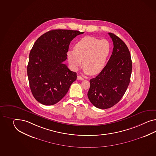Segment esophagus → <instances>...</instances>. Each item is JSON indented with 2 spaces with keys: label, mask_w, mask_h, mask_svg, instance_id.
<instances>
[{
  "label": "esophagus",
  "mask_w": 156,
  "mask_h": 156,
  "mask_svg": "<svg viewBox=\"0 0 156 156\" xmlns=\"http://www.w3.org/2000/svg\"><path fill=\"white\" fill-rule=\"evenodd\" d=\"M77 80H84V78L83 77L79 76H77Z\"/></svg>",
  "instance_id": "obj_1"
}]
</instances>
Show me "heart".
<instances>
[{"label": "heart", "instance_id": "heart-1", "mask_svg": "<svg viewBox=\"0 0 156 156\" xmlns=\"http://www.w3.org/2000/svg\"><path fill=\"white\" fill-rule=\"evenodd\" d=\"M69 51L67 56L70 67L76 70L82 64L86 74L96 75L105 68L111 52L110 43L106 39L86 36L80 39Z\"/></svg>", "mask_w": 156, "mask_h": 156}]
</instances>
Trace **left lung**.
Instances as JSON below:
<instances>
[{
    "instance_id": "obj_1",
    "label": "left lung",
    "mask_w": 156,
    "mask_h": 156,
    "mask_svg": "<svg viewBox=\"0 0 156 156\" xmlns=\"http://www.w3.org/2000/svg\"><path fill=\"white\" fill-rule=\"evenodd\" d=\"M113 42V50L103 70L90 80L87 96L96 108L105 109L119 101L129 86L132 72L129 50L124 42L113 33H109Z\"/></svg>"
}]
</instances>
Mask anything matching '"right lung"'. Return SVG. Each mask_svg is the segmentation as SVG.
Segmentation results:
<instances>
[{
    "label": "right lung",
    "instance_id": "right-lung-1",
    "mask_svg": "<svg viewBox=\"0 0 156 156\" xmlns=\"http://www.w3.org/2000/svg\"><path fill=\"white\" fill-rule=\"evenodd\" d=\"M84 32L56 29L41 35L29 54L27 73L31 91L39 103L52 105L68 91L76 73L63 63L70 42Z\"/></svg>",
    "mask_w": 156,
    "mask_h": 156
}]
</instances>
